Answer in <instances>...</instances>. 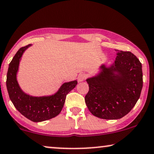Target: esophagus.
<instances>
[{"label": "esophagus", "mask_w": 154, "mask_h": 154, "mask_svg": "<svg viewBox=\"0 0 154 154\" xmlns=\"http://www.w3.org/2000/svg\"><path fill=\"white\" fill-rule=\"evenodd\" d=\"M87 78V74L84 73H80V74L78 75V80H79V82H82L85 79Z\"/></svg>", "instance_id": "obj_1"}]
</instances>
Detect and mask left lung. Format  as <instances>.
<instances>
[{
  "instance_id": "8db88e82",
  "label": "left lung",
  "mask_w": 154,
  "mask_h": 154,
  "mask_svg": "<svg viewBox=\"0 0 154 154\" xmlns=\"http://www.w3.org/2000/svg\"><path fill=\"white\" fill-rule=\"evenodd\" d=\"M117 51L110 66L102 64L99 74L86 80L89 92L85 103L93 115L104 119H117L132 110L141 94L142 64L129 51Z\"/></svg>"
}]
</instances>
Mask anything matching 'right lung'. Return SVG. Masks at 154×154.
<instances>
[{
  "label": "right lung",
  "instance_id": "add662e5",
  "mask_svg": "<svg viewBox=\"0 0 154 154\" xmlns=\"http://www.w3.org/2000/svg\"><path fill=\"white\" fill-rule=\"evenodd\" d=\"M31 44L20 48L9 65L7 73L6 85L9 97L17 110L24 117L34 122L48 120L56 117L63 108L66 96L76 85V80L64 82L58 91L47 97H32L20 88L17 80L19 62L24 51Z\"/></svg>",
  "mask_w": 154,
  "mask_h": 154
}]
</instances>
